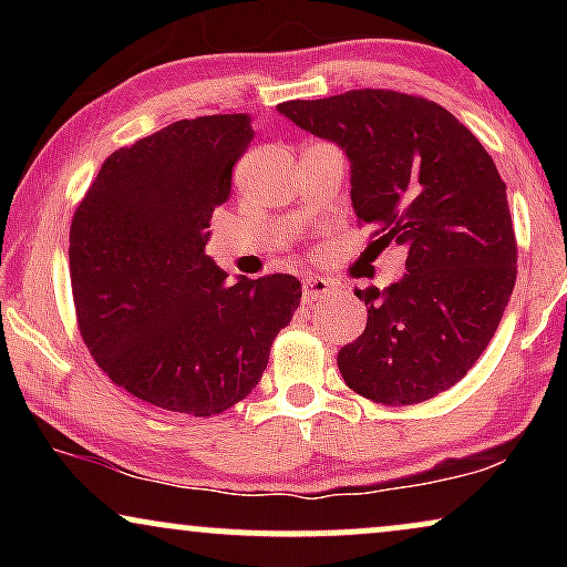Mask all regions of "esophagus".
Wrapping results in <instances>:
<instances>
[{"label":"esophagus","mask_w":567,"mask_h":567,"mask_svg":"<svg viewBox=\"0 0 567 567\" xmlns=\"http://www.w3.org/2000/svg\"><path fill=\"white\" fill-rule=\"evenodd\" d=\"M328 293H332V284L330 281H324V278H307V281H305V293H301V297H305V301L309 305V301L328 297Z\"/></svg>","instance_id":"obj_1"}]
</instances>
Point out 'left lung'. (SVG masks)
I'll use <instances>...</instances> for the list:
<instances>
[{
    "label": "left lung",
    "mask_w": 567,
    "mask_h": 567,
    "mask_svg": "<svg viewBox=\"0 0 567 567\" xmlns=\"http://www.w3.org/2000/svg\"><path fill=\"white\" fill-rule=\"evenodd\" d=\"M351 159V200L379 247H408L386 289L355 291L367 330L338 351L355 394L415 405L446 392L483 355L516 284L506 183L446 107L394 90H348L278 105Z\"/></svg>",
    "instance_id": "8db88e82"
}]
</instances>
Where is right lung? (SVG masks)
Instances as JSON below:
<instances>
[{
    "label": "right lung",
    "instance_id": "1",
    "mask_svg": "<svg viewBox=\"0 0 567 567\" xmlns=\"http://www.w3.org/2000/svg\"><path fill=\"white\" fill-rule=\"evenodd\" d=\"M255 136L247 113L175 121L103 162L69 229L76 324L107 379L212 417L255 390L301 299L293 276L227 281L208 221Z\"/></svg>",
    "mask_w": 567,
    "mask_h": 567
}]
</instances>
